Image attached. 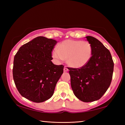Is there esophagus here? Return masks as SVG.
I'll use <instances>...</instances> for the list:
<instances>
[{
	"instance_id": "obj_1",
	"label": "esophagus",
	"mask_w": 125,
	"mask_h": 125,
	"mask_svg": "<svg viewBox=\"0 0 125 125\" xmlns=\"http://www.w3.org/2000/svg\"><path fill=\"white\" fill-rule=\"evenodd\" d=\"M63 71H64V72H68V69L67 68V67H64V69H63Z\"/></svg>"
}]
</instances>
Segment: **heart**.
Segmentation results:
<instances>
[{
	"label": "heart",
	"instance_id": "obj_1",
	"mask_svg": "<svg viewBox=\"0 0 125 125\" xmlns=\"http://www.w3.org/2000/svg\"><path fill=\"white\" fill-rule=\"evenodd\" d=\"M93 54L92 46L89 42L67 40L54 48L52 55L58 61L67 58V64L74 68H80L89 62Z\"/></svg>",
	"mask_w": 125,
	"mask_h": 125
}]
</instances>
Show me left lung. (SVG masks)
<instances>
[{
	"label": "left lung",
	"instance_id": "obj_1",
	"mask_svg": "<svg viewBox=\"0 0 125 125\" xmlns=\"http://www.w3.org/2000/svg\"><path fill=\"white\" fill-rule=\"evenodd\" d=\"M93 47L89 62L80 68H71V87L77 98L83 102L100 99L110 85L114 62L109 51L94 37L86 36Z\"/></svg>",
	"mask_w": 125,
	"mask_h": 125
}]
</instances>
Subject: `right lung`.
<instances>
[{
	"label": "right lung",
	"instance_id": "add662e5",
	"mask_svg": "<svg viewBox=\"0 0 125 125\" xmlns=\"http://www.w3.org/2000/svg\"><path fill=\"white\" fill-rule=\"evenodd\" d=\"M57 43L55 40L37 37L22 45L14 57L15 84L20 94L29 100L42 103L53 94L64 68L51 61Z\"/></svg>",
	"mask_w": 125,
	"mask_h": 125
}]
</instances>
